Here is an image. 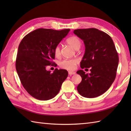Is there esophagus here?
I'll return each instance as SVG.
<instances>
[{
  "label": "esophagus",
  "mask_w": 131,
  "mask_h": 131,
  "mask_svg": "<svg viewBox=\"0 0 131 131\" xmlns=\"http://www.w3.org/2000/svg\"><path fill=\"white\" fill-rule=\"evenodd\" d=\"M75 74H76V73H75V72H74V71H69V74L70 75H74Z\"/></svg>",
  "instance_id": "obj_1"
}]
</instances>
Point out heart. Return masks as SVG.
<instances>
[{
    "instance_id": "heart-1",
    "label": "heart",
    "mask_w": 131,
    "mask_h": 131,
    "mask_svg": "<svg viewBox=\"0 0 131 131\" xmlns=\"http://www.w3.org/2000/svg\"><path fill=\"white\" fill-rule=\"evenodd\" d=\"M66 42L75 49H78L82 45V41L77 36H71L66 39ZM54 54L56 57H59L61 55V50L59 46H56L54 49ZM79 62L77 58L73 59H65L60 61L59 66L61 68L68 70H73L75 69L76 65Z\"/></svg>"
}]
</instances>
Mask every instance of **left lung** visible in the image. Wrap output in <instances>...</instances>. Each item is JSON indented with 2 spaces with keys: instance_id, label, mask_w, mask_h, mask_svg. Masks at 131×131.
Masks as SVG:
<instances>
[{
  "instance_id": "8db88e82",
  "label": "left lung",
  "mask_w": 131,
  "mask_h": 131,
  "mask_svg": "<svg viewBox=\"0 0 131 131\" xmlns=\"http://www.w3.org/2000/svg\"><path fill=\"white\" fill-rule=\"evenodd\" d=\"M74 33L85 45L80 68H91L90 74L82 70L77 72L82 79L78 92L87 98L98 97L110 87L115 79L119 57L114 43L106 33L95 28L75 30Z\"/></svg>"
}]
</instances>
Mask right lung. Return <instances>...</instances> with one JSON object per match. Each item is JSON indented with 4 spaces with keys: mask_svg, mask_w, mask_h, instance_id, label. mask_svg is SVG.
I'll return each mask as SVG.
<instances>
[{
    "mask_svg": "<svg viewBox=\"0 0 131 131\" xmlns=\"http://www.w3.org/2000/svg\"><path fill=\"white\" fill-rule=\"evenodd\" d=\"M70 29L55 30L38 29L29 33L19 44L16 68L24 88L30 95L46 101L57 95L68 75L64 69L47 71V66L54 63V49Z\"/></svg>",
    "mask_w": 131,
    "mask_h": 131,
    "instance_id": "right-lung-1",
    "label": "right lung"
}]
</instances>
